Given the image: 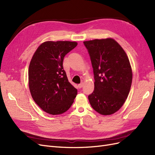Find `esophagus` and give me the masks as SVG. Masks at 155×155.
Returning a JSON list of instances; mask_svg holds the SVG:
<instances>
[{
  "label": "esophagus",
  "mask_w": 155,
  "mask_h": 155,
  "mask_svg": "<svg viewBox=\"0 0 155 155\" xmlns=\"http://www.w3.org/2000/svg\"><path fill=\"white\" fill-rule=\"evenodd\" d=\"M83 86V83H81L80 84H79V85H78V87L79 88H81Z\"/></svg>",
  "instance_id": "34e87169"
}]
</instances>
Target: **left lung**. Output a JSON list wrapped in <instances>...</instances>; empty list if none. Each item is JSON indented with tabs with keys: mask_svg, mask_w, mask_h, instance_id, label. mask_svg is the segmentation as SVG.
<instances>
[{
	"mask_svg": "<svg viewBox=\"0 0 155 155\" xmlns=\"http://www.w3.org/2000/svg\"><path fill=\"white\" fill-rule=\"evenodd\" d=\"M93 68L94 90L88 96L92 107L110 115L122 107L131 87L133 73L129 58L113 39L84 41Z\"/></svg>",
	"mask_w": 155,
	"mask_h": 155,
	"instance_id": "obj_1",
	"label": "left lung"
}]
</instances>
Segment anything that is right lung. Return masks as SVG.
Instances as JSON below:
<instances>
[{
  "mask_svg": "<svg viewBox=\"0 0 155 155\" xmlns=\"http://www.w3.org/2000/svg\"><path fill=\"white\" fill-rule=\"evenodd\" d=\"M76 42L46 41L33 55L28 70L29 88L34 101L52 115L64 113L72 105L77 89L68 80L63 63Z\"/></svg>",
  "mask_w": 155,
  "mask_h": 155,
  "instance_id": "add662e5",
  "label": "right lung"
}]
</instances>
